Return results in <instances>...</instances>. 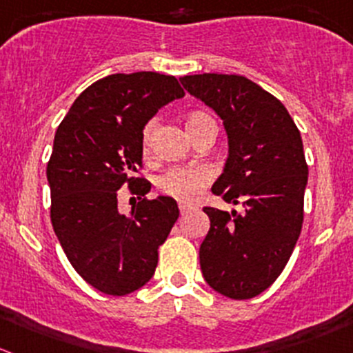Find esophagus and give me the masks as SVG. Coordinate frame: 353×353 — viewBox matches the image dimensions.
Listing matches in <instances>:
<instances>
[{"label": "esophagus", "mask_w": 353, "mask_h": 353, "mask_svg": "<svg viewBox=\"0 0 353 353\" xmlns=\"http://www.w3.org/2000/svg\"><path fill=\"white\" fill-rule=\"evenodd\" d=\"M180 213L182 214H185V213H189L190 210H192V206H190V204H185V203H180Z\"/></svg>", "instance_id": "34e87169"}]
</instances>
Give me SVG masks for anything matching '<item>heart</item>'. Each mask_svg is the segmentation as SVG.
Wrapping results in <instances>:
<instances>
[{"label": "heart", "instance_id": "1", "mask_svg": "<svg viewBox=\"0 0 353 353\" xmlns=\"http://www.w3.org/2000/svg\"><path fill=\"white\" fill-rule=\"evenodd\" d=\"M210 119V116L203 112H194L187 117V130L189 133L192 132L196 126H199L203 121ZM152 123L147 124L143 130V145H149L150 135H152ZM211 179H213V171L211 168L204 166V164H190V166H173L170 170L164 171L157 180V187L163 190L166 196L174 197V199L183 201V203H190L199 194L210 185Z\"/></svg>", "mask_w": 353, "mask_h": 353}]
</instances>
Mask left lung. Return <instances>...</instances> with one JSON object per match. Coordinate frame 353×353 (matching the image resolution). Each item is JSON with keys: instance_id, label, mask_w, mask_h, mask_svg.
I'll return each mask as SVG.
<instances>
[{"instance_id": "obj_1", "label": "left lung", "mask_w": 353, "mask_h": 353, "mask_svg": "<svg viewBox=\"0 0 353 353\" xmlns=\"http://www.w3.org/2000/svg\"><path fill=\"white\" fill-rule=\"evenodd\" d=\"M183 88L223 121L229 156L211 192L244 211L204 208V281L232 300L258 296L286 267L303 223L308 166L296 124L281 100L244 76L194 74Z\"/></svg>"}]
</instances>
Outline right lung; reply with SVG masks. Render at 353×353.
Returning a JSON list of instances; mask_svg holds the SVG:
<instances>
[{
	"mask_svg": "<svg viewBox=\"0 0 353 353\" xmlns=\"http://www.w3.org/2000/svg\"><path fill=\"white\" fill-rule=\"evenodd\" d=\"M185 92L174 76L110 74L85 90L60 123L46 168L52 223L70 265L110 296H124L152 279L157 248L179 218L176 201L140 197L130 214L117 208L128 183L145 196L150 183L133 174L142 166L143 128L161 107Z\"/></svg>",
	"mask_w": 353,
	"mask_h": 353,
	"instance_id": "right-lung-1",
	"label": "right lung"
}]
</instances>
